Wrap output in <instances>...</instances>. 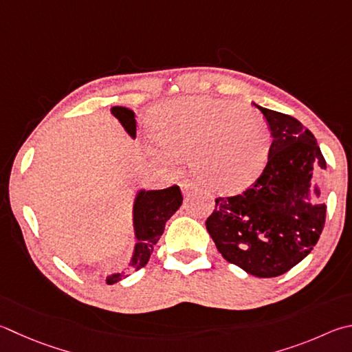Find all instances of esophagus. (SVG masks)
Segmentation results:
<instances>
[{"instance_id":"1","label":"esophagus","mask_w":352,"mask_h":352,"mask_svg":"<svg viewBox=\"0 0 352 352\" xmlns=\"http://www.w3.org/2000/svg\"><path fill=\"white\" fill-rule=\"evenodd\" d=\"M180 188H182L183 195H189V194H192L194 190H197V184L190 180H183L180 183Z\"/></svg>"}]
</instances>
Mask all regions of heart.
Listing matches in <instances>:
<instances>
[{
    "label": "heart",
    "mask_w": 352,
    "mask_h": 352,
    "mask_svg": "<svg viewBox=\"0 0 352 352\" xmlns=\"http://www.w3.org/2000/svg\"><path fill=\"white\" fill-rule=\"evenodd\" d=\"M151 155L170 164L190 157L194 174L208 188L232 192L251 184L271 151L270 124L249 107L192 95L170 100L152 112Z\"/></svg>",
    "instance_id": "b5f03b06"
}]
</instances>
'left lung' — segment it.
Listing matches in <instances>:
<instances>
[{"label": "left lung", "instance_id": "1", "mask_svg": "<svg viewBox=\"0 0 352 352\" xmlns=\"http://www.w3.org/2000/svg\"><path fill=\"white\" fill-rule=\"evenodd\" d=\"M252 104L271 129L267 163L245 192L215 198L206 229L223 258L251 276L270 278L300 263L320 239L327 204L314 177L327 169V162L298 120Z\"/></svg>", "mask_w": 352, "mask_h": 352}]
</instances>
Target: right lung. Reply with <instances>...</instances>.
<instances>
[{
	"label": "right lung",
	"mask_w": 352,
	"mask_h": 352,
	"mask_svg": "<svg viewBox=\"0 0 352 352\" xmlns=\"http://www.w3.org/2000/svg\"><path fill=\"white\" fill-rule=\"evenodd\" d=\"M111 112L117 118L121 126L124 127L132 140L137 135V121L133 111L123 106L111 107ZM183 197L178 186H170L160 190H146L140 189L132 208V220H133V232H135V246L131 258L129 267L121 272L111 274L106 277L107 285H113L120 282L121 278L129 276L132 270H142L146 266L151 254L154 251V246L163 235L166 221L174 215L178 208L182 206Z\"/></svg>",
	"instance_id": "right-lung-1"
}]
</instances>
